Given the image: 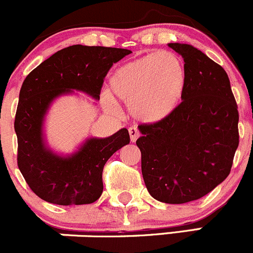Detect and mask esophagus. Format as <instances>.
<instances>
[{
	"label": "esophagus",
	"mask_w": 253,
	"mask_h": 253,
	"mask_svg": "<svg viewBox=\"0 0 253 253\" xmlns=\"http://www.w3.org/2000/svg\"><path fill=\"white\" fill-rule=\"evenodd\" d=\"M129 135H130V140H131V142H135L137 137L140 136V131L137 130V127L131 126L129 127Z\"/></svg>",
	"instance_id": "esophagus-1"
}]
</instances>
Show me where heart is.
<instances>
[{
  "mask_svg": "<svg viewBox=\"0 0 253 253\" xmlns=\"http://www.w3.org/2000/svg\"><path fill=\"white\" fill-rule=\"evenodd\" d=\"M187 71L183 61L171 51L151 52L117 69L109 80L112 94L130 109L137 121L159 123L171 116L183 98ZM103 101L111 104L109 94Z\"/></svg>",
  "mask_w": 253,
  "mask_h": 253,
  "instance_id": "1",
  "label": "heart"
}]
</instances>
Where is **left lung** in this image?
Masks as SVG:
<instances>
[{
	"label": "left lung",
	"instance_id": "8db88e82",
	"mask_svg": "<svg viewBox=\"0 0 253 253\" xmlns=\"http://www.w3.org/2000/svg\"><path fill=\"white\" fill-rule=\"evenodd\" d=\"M184 60L187 86L176 111L164 121L140 124L145 186L156 201H197L231 171L239 146V112L225 70L188 44L169 42Z\"/></svg>",
	"mask_w": 253,
	"mask_h": 253
}]
</instances>
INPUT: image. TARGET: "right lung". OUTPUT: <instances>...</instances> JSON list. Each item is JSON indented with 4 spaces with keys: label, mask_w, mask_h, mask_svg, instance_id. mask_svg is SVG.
<instances>
[{
    "label": "right lung",
    "mask_w": 253,
    "mask_h": 253,
    "mask_svg": "<svg viewBox=\"0 0 253 253\" xmlns=\"http://www.w3.org/2000/svg\"><path fill=\"white\" fill-rule=\"evenodd\" d=\"M130 52L121 47L72 45L42 61L23 81L14 119L17 164L29 188L42 201L81 206L101 197L103 167L117 150L130 142L127 129L104 139L91 137L79 151L62 157L45 145L42 122L51 102L72 89L99 99L111 67Z\"/></svg>",
    "instance_id": "add662e5"
}]
</instances>
